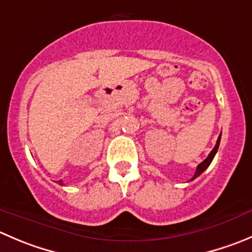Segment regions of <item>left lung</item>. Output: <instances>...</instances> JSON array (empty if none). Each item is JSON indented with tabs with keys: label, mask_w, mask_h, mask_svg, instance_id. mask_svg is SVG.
Listing matches in <instances>:
<instances>
[{
	"label": "left lung",
	"mask_w": 252,
	"mask_h": 252,
	"mask_svg": "<svg viewBox=\"0 0 252 252\" xmlns=\"http://www.w3.org/2000/svg\"><path fill=\"white\" fill-rule=\"evenodd\" d=\"M220 136H221V133H220V135L218 136V140H217V144H216V146H214V148H213V150L211 151V154H209V155H208V158H207L206 160H204V161H202V162L199 163L198 166H197L196 173H194V176H193V177L191 178V181H193L194 178H197V177H198V176L201 175V173L203 172L204 170H207V167H208V166L211 165V162H212V161H213L214 156H216L217 151H218L219 144H220Z\"/></svg>",
	"instance_id": "1"
}]
</instances>
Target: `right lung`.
Returning a JSON list of instances; mask_svg holds the SVG:
<instances>
[{
    "mask_svg": "<svg viewBox=\"0 0 252 252\" xmlns=\"http://www.w3.org/2000/svg\"><path fill=\"white\" fill-rule=\"evenodd\" d=\"M59 183H60V185H61V183H63V181H59Z\"/></svg>",
    "mask_w": 252,
    "mask_h": 252,
    "instance_id": "right-lung-1",
    "label": "right lung"
}]
</instances>
